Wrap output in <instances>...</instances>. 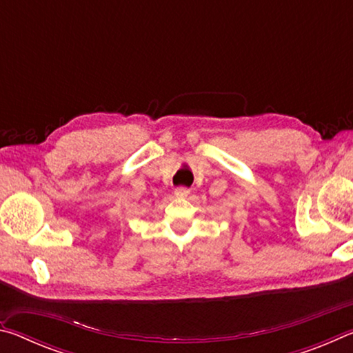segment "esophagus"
I'll use <instances>...</instances> for the list:
<instances>
[{"instance_id":"esophagus-1","label":"esophagus","mask_w":353,"mask_h":353,"mask_svg":"<svg viewBox=\"0 0 353 353\" xmlns=\"http://www.w3.org/2000/svg\"><path fill=\"white\" fill-rule=\"evenodd\" d=\"M174 194L177 196V198H187V196L190 194V190L187 187H177L174 190Z\"/></svg>"}]
</instances>
